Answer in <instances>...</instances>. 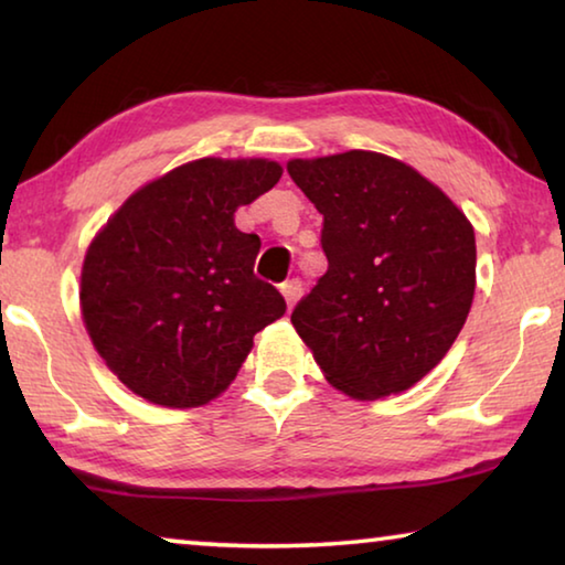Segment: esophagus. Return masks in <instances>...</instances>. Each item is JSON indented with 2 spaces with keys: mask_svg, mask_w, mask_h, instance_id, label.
Returning a JSON list of instances; mask_svg holds the SVG:
<instances>
[{
  "mask_svg": "<svg viewBox=\"0 0 565 565\" xmlns=\"http://www.w3.org/2000/svg\"><path fill=\"white\" fill-rule=\"evenodd\" d=\"M281 294H284V299H286V306H289V309H294V303L299 301V296H301V281L299 279H291V281L281 284Z\"/></svg>",
  "mask_w": 565,
  "mask_h": 565,
  "instance_id": "obj_1",
  "label": "esophagus"
}]
</instances>
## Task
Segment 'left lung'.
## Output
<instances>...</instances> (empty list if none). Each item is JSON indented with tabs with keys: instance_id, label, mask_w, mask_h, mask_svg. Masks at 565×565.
I'll use <instances>...</instances> for the list:
<instances>
[{
	"instance_id": "8db88e82",
	"label": "left lung",
	"mask_w": 565,
	"mask_h": 565,
	"mask_svg": "<svg viewBox=\"0 0 565 565\" xmlns=\"http://www.w3.org/2000/svg\"><path fill=\"white\" fill-rule=\"evenodd\" d=\"M323 214L329 269L291 323L329 384L374 401L418 384L461 333L476 291L466 214L414 167L351 149L286 164Z\"/></svg>"
}]
</instances>
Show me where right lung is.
Returning <instances> with one entry per match:
<instances>
[{
    "instance_id": "add662e5",
    "label": "right lung",
    "mask_w": 565,
    "mask_h": 565,
    "mask_svg": "<svg viewBox=\"0 0 565 565\" xmlns=\"http://www.w3.org/2000/svg\"><path fill=\"white\" fill-rule=\"evenodd\" d=\"M284 169L204 157L149 181L92 238L79 301L89 339L134 394L196 408L224 394L284 296L254 276L262 242L234 214Z\"/></svg>"
}]
</instances>
